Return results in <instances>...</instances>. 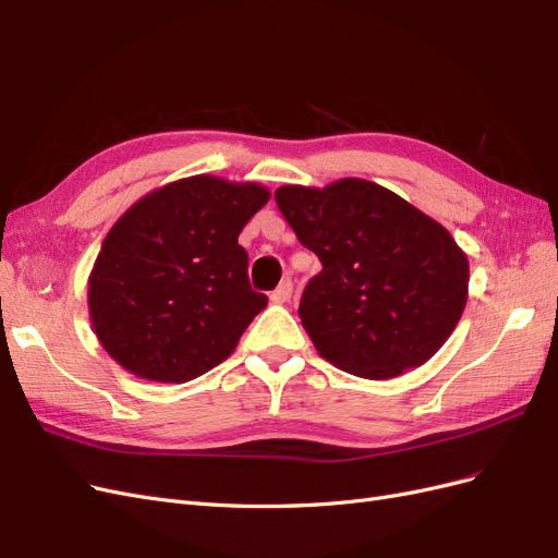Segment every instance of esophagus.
<instances>
[{"instance_id": "esophagus-1", "label": "esophagus", "mask_w": 558, "mask_h": 558, "mask_svg": "<svg viewBox=\"0 0 558 558\" xmlns=\"http://www.w3.org/2000/svg\"><path fill=\"white\" fill-rule=\"evenodd\" d=\"M291 295H293V283L286 279V281H281L277 289L269 293V300L275 302V305H283V302H289L291 300Z\"/></svg>"}]
</instances>
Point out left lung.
I'll return each instance as SVG.
<instances>
[{
	"instance_id": "left-lung-1",
	"label": "left lung",
	"mask_w": 558,
	"mask_h": 558,
	"mask_svg": "<svg viewBox=\"0 0 558 558\" xmlns=\"http://www.w3.org/2000/svg\"><path fill=\"white\" fill-rule=\"evenodd\" d=\"M275 199L324 265L298 310L320 356L356 377L391 379L447 342L470 281L447 228L365 179L281 185Z\"/></svg>"
}]
</instances>
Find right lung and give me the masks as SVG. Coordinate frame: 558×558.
<instances>
[{
    "mask_svg": "<svg viewBox=\"0 0 558 558\" xmlns=\"http://www.w3.org/2000/svg\"><path fill=\"white\" fill-rule=\"evenodd\" d=\"M269 191L197 174L148 193L118 218L88 279L90 324L128 373L183 384L238 347L267 295L251 291L238 244Z\"/></svg>",
    "mask_w": 558,
    "mask_h": 558,
    "instance_id": "1",
    "label": "right lung"
}]
</instances>
